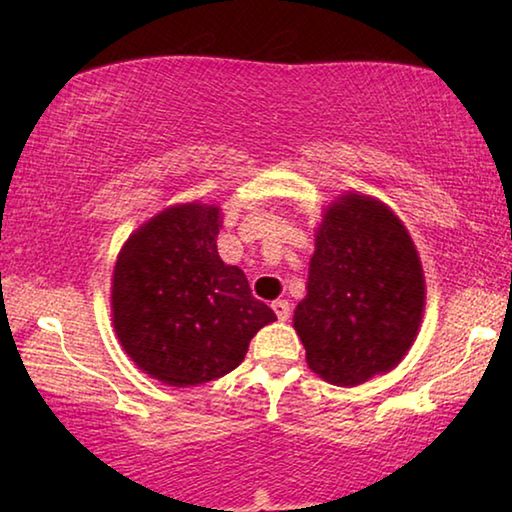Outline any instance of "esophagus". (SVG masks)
<instances>
[{
    "label": "esophagus",
    "mask_w": 512,
    "mask_h": 512,
    "mask_svg": "<svg viewBox=\"0 0 512 512\" xmlns=\"http://www.w3.org/2000/svg\"><path fill=\"white\" fill-rule=\"evenodd\" d=\"M271 307H273V311H275V316L280 318V320H287V318L291 316V305H289L287 300H275Z\"/></svg>",
    "instance_id": "34e87169"
}]
</instances>
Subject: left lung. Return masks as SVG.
<instances>
[{"label": "left lung", "mask_w": 512, "mask_h": 512, "mask_svg": "<svg viewBox=\"0 0 512 512\" xmlns=\"http://www.w3.org/2000/svg\"><path fill=\"white\" fill-rule=\"evenodd\" d=\"M424 273L404 223L370 196L325 210L293 327L309 368L334 386L393 370L418 336Z\"/></svg>", "instance_id": "8db88e82"}]
</instances>
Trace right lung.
<instances>
[{
    "label": "right lung",
    "instance_id": "obj_1",
    "mask_svg": "<svg viewBox=\"0 0 512 512\" xmlns=\"http://www.w3.org/2000/svg\"><path fill=\"white\" fill-rule=\"evenodd\" d=\"M219 207L185 203L131 235L112 273V325L137 366L169 386L219 379L244 361L273 309L216 250Z\"/></svg>",
    "mask_w": 512,
    "mask_h": 512
}]
</instances>
